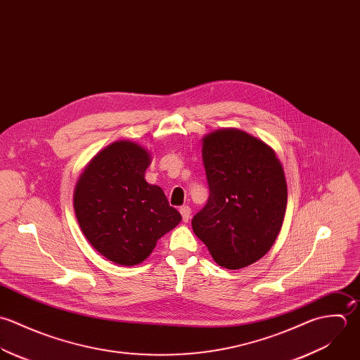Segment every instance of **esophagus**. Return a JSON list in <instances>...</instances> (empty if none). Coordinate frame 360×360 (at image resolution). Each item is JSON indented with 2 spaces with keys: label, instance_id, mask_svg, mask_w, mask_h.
<instances>
[{
  "label": "esophagus",
  "instance_id": "esophagus-1",
  "mask_svg": "<svg viewBox=\"0 0 360 360\" xmlns=\"http://www.w3.org/2000/svg\"><path fill=\"white\" fill-rule=\"evenodd\" d=\"M180 214H181V217H183V221H184V222H188L190 215H191V208H190L188 205H183V207L180 208Z\"/></svg>",
  "mask_w": 360,
  "mask_h": 360
}]
</instances>
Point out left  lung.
Returning <instances> with one entry per match:
<instances>
[{
  "mask_svg": "<svg viewBox=\"0 0 360 360\" xmlns=\"http://www.w3.org/2000/svg\"><path fill=\"white\" fill-rule=\"evenodd\" d=\"M202 160L210 198L193 218V231L218 265H251L282 228L288 201L282 165L271 146L238 128L205 135Z\"/></svg>",
  "mask_w": 360,
  "mask_h": 360,
  "instance_id": "1",
  "label": "left lung"
}]
</instances>
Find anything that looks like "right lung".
<instances>
[{"instance_id": "right-lung-1", "label": "right lung", "mask_w": 360, "mask_h": 360, "mask_svg": "<svg viewBox=\"0 0 360 360\" xmlns=\"http://www.w3.org/2000/svg\"><path fill=\"white\" fill-rule=\"evenodd\" d=\"M149 165L145 148L117 141L102 149L77 181L74 210L81 231L115 264L142 262L181 221L163 190L145 181Z\"/></svg>"}]
</instances>
